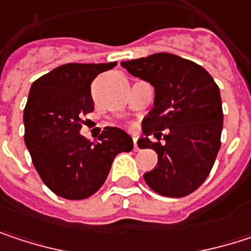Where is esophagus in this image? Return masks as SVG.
<instances>
[{"label":"esophagus","instance_id":"34e87169","mask_svg":"<svg viewBox=\"0 0 251 251\" xmlns=\"http://www.w3.org/2000/svg\"><path fill=\"white\" fill-rule=\"evenodd\" d=\"M133 150L135 151H139V145H138V136L133 135Z\"/></svg>","mask_w":251,"mask_h":251}]
</instances>
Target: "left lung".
I'll return each instance as SVG.
<instances>
[{
  "label": "left lung",
  "mask_w": 251,
  "mask_h": 251,
  "mask_svg": "<svg viewBox=\"0 0 251 251\" xmlns=\"http://www.w3.org/2000/svg\"><path fill=\"white\" fill-rule=\"evenodd\" d=\"M133 76L154 85V107L142 121L139 148L158 154L147 172V184L158 195L183 198L195 192L212 170L221 148L223 103L217 82L201 65L172 53H154L121 64ZM168 129L163 135L161 130ZM163 135L166 143L148 136Z\"/></svg>",
  "instance_id": "1"
}]
</instances>
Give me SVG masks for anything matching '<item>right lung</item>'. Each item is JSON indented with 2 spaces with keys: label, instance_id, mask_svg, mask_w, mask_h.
<instances>
[{
  "label": "right lung",
  "instance_id": "right-lung-1",
  "mask_svg": "<svg viewBox=\"0 0 251 251\" xmlns=\"http://www.w3.org/2000/svg\"><path fill=\"white\" fill-rule=\"evenodd\" d=\"M115 67L116 62L65 64L31 84L23 116L25 147L43 183L61 198L94 195L115 157L133 148L132 138L115 126H106L97 142L79 135L82 118L94 110L93 79Z\"/></svg>",
  "mask_w": 251,
  "mask_h": 251
}]
</instances>
